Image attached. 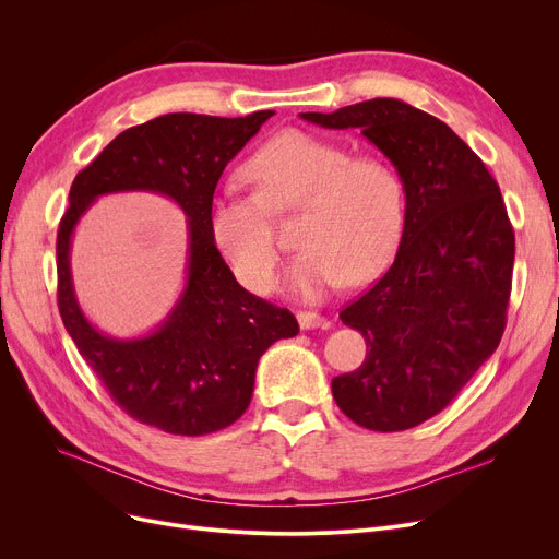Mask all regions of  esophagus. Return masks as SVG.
Here are the masks:
<instances>
[{"label":"esophagus","instance_id":"1","mask_svg":"<svg viewBox=\"0 0 559 559\" xmlns=\"http://www.w3.org/2000/svg\"><path fill=\"white\" fill-rule=\"evenodd\" d=\"M297 319H299L301 331H312V329H319L321 324H324V317L317 312H297Z\"/></svg>","mask_w":559,"mask_h":559}]
</instances>
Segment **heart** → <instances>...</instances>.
Instances as JSON below:
<instances>
[{"label": "heart", "instance_id": "heart-1", "mask_svg": "<svg viewBox=\"0 0 559 559\" xmlns=\"http://www.w3.org/2000/svg\"><path fill=\"white\" fill-rule=\"evenodd\" d=\"M255 194L217 192L209 233L247 289L264 295L276 283L281 249L272 213L306 209L287 287L317 301L346 278L367 283L388 270L405 228V188L390 160L350 156L344 144L306 131H281L247 158Z\"/></svg>", "mask_w": 559, "mask_h": 559}]
</instances>
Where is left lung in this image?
I'll list each match as a JSON object with an SVG mask.
<instances>
[{
    "mask_svg": "<svg viewBox=\"0 0 559 559\" xmlns=\"http://www.w3.org/2000/svg\"><path fill=\"white\" fill-rule=\"evenodd\" d=\"M299 117L358 129L403 179L405 228L392 267L340 312L362 333L367 358L331 388L362 428H415L442 413L503 337L514 230L501 190L451 127L401 99Z\"/></svg>",
    "mask_w": 559,
    "mask_h": 559,
    "instance_id": "obj_1",
    "label": "left lung"
}]
</instances>
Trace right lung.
<instances>
[{
	"instance_id": "add662e5",
	"label": "right lung",
	"mask_w": 559,
	"mask_h": 559,
	"mask_svg": "<svg viewBox=\"0 0 559 559\" xmlns=\"http://www.w3.org/2000/svg\"><path fill=\"white\" fill-rule=\"evenodd\" d=\"M272 115H160L117 135L70 188L56 238L58 310L83 360L140 424L188 437L235 424L251 403L260 356L299 333L295 314L235 281L209 233L224 167ZM117 191L167 195L189 217L187 285L162 324L138 338H110L84 317L69 267L75 224L99 195Z\"/></svg>"
}]
</instances>
